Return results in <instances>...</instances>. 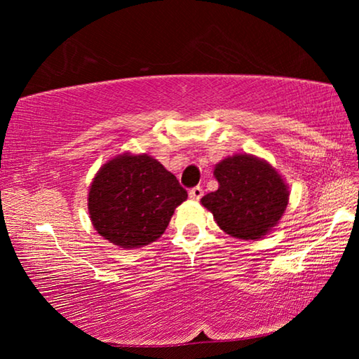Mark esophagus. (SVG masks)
<instances>
[{
	"instance_id": "34e87169",
	"label": "esophagus",
	"mask_w": 359,
	"mask_h": 359,
	"mask_svg": "<svg viewBox=\"0 0 359 359\" xmlns=\"http://www.w3.org/2000/svg\"><path fill=\"white\" fill-rule=\"evenodd\" d=\"M203 188L201 187H194V188H191L190 190V199H193V201H199V199H201V196H203Z\"/></svg>"
}]
</instances>
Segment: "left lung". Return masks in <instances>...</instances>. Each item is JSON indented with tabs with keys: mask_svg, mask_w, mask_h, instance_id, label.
Segmentation results:
<instances>
[{
	"mask_svg": "<svg viewBox=\"0 0 359 359\" xmlns=\"http://www.w3.org/2000/svg\"><path fill=\"white\" fill-rule=\"evenodd\" d=\"M218 188L201 199L224 233L244 241L263 239L287 210L290 190L269 161L248 154L223 158L214 168Z\"/></svg>",
	"mask_w": 359,
	"mask_h": 359,
	"instance_id": "obj_1",
	"label": "left lung"
}]
</instances>
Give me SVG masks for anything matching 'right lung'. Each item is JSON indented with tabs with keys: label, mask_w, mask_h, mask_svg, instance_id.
I'll return each instance as SVG.
<instances>
[{
	"label": "right lung",
	"mask_w": 359,
	"mask_h": 359,
	"mask_svg": "<svg viewBox=\"0 0 359 359\" xmlns=\"http://www.w3.org/2000/svg\"><path fill=\"white\" fill-rule=\"evenodd\" d=\"M188 198L172 172L147 154L107 160L88 190V214L101 238L126 250L155 242Z\"/></svg>",
	"instance_id": "obj_1"
}]
</instances>
